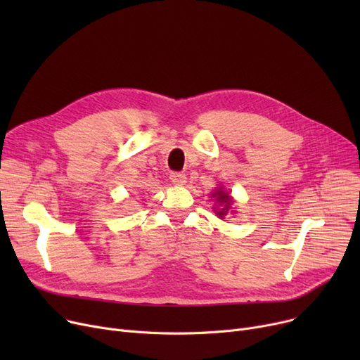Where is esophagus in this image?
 Wrapping results in <instances>:
<instances>
[{"label":"esophagus","instance_id":"34e87169","mask_svg":"<svg viewBox=\"0 0 360 360\" xmlns=\"http://www.w3.org/2000/svg\"><path fill=\"white\" fill-rule=\"evenodd\" d=\"M170 181H172V184H175V185H185L186 176L181 172H174V174H170Z\"/></svg>","mask_w":360,"mask_h":360}]
</instances>
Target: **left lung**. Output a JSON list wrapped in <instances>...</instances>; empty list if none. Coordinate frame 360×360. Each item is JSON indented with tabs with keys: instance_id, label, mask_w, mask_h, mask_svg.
<instances>
[{
	"instance_id": "obj_1",
	"label": "left lung",
	"mask_w": 360,
	"mask_h": 360,
	"mask_svg": "<svg viewBox=\"0 0 360 360\" xmlns=\"http://www.w3.org/2000/svg\"><path fill=\"white\" fill-rule=\"evenodd\" d=\"M210 198L214 200V205H213V212L216 213V216L219 219H226L228 214H235L236 212L233 210V204L235 200L231 195V191L226 190L223 185H219L216 190L210 194Z\"/></svg>"
}]
</instances>
